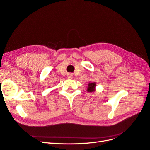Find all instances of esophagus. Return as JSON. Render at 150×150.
<instances>
[{"mask_svg":"<svg viewBox=\"0 0 150 150\" xmlns=\"http://www.w3.org/2000/svg\"><path fill=\"white\" fill-rule=\"evenodd\" d=\"M67 77H68L69 79H73L74 76H73V74H67Z\"/></svg>","mask_w":150,"mask_h":150,"instance_id":"obj_1","label":"esophagus"}]
</instances>
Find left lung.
<instances>
[{
  "mask_svg": "<svg viewBox=\"0 0 150 150\" xmlns=\"http://www.w3.org/2000/svg\"><path fill=\"white\" fill-rule=\"evenodd\" d=\"M95 86H96V83H95V82H93V83H89L88 88H87V91H89V92H92V91H95Z\"/></svg>",
  "mask_w": 150,
  "mask_h": 150,
  "instance_id": "1",
  "label": "left lung"
}]
</instances>
